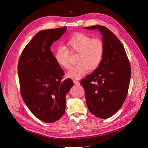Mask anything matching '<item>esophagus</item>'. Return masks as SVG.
Instances as JSON below:
<instances>
[{
	"label": "esophagus",
	"mask_w": 148,
	"mask_h": 148,
	"mask_svg": "<svg viewBox=\"0 0 148 148\" xmlns=\"http://www.w3.org/2000/svg\"><path fill=\"white\" fill-rule=\"evenodd\" d=\"M73 82L75 84V85H79V82L78 81H77V79H73Z\"/></svg>",
	"instance_id": "34e87169"
}]
</instances>
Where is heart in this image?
I'll list each match as a JSON object with an SVG mask.
<instances>
[{"label": "heart", "instance_id": "heart-1", "mask_svg": "<svg viewBox=\"0 0 148 148\" xmlns=\"http://www.w3.org/2000/svg\"><path fill=\"white\" fill-rule=\"evenodd\" d=\"M67 49L62 46L57 47L54 53L57 64L64 69L70 67V52L78 53L77 64L71 67L67 76L78 79L88 73L89 70L96 69L103 59L105 47L102 40L89 35L77 33L72 35L67 41Z\"/></svg>", "mask_w": 148, "mask_h": 148}]
</instances>
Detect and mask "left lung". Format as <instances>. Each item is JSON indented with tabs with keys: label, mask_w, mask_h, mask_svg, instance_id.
I'll return each mask as SVG.
<instances>
[{
	"label": "left lung",
	"mask_w": 148,
	"mask_h": 148,
	"mask_svg": "<svg viewBox=\"0 0 148 148\" xmlns=\"http://www.w3.org/2000/svg\"><path fill=\"white\" fill-rule=\"evenodd\" d=\"M85 29L99 30L105 50L100 65L82 79L81 84L90 112L107 119L121 108L127 96L131 75L130 63L121 42L107 27L97 25Z\"/></svg>",
	"instance_id": "obj_1"
}]
</instances>
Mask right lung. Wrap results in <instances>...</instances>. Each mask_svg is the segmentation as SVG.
I'll use <instances>...</instances> for the list:
<instances>
[{
  "mask_svg": "<svg viewBox=\"0 0 148 148\" xmlns=\"http://www.w3.org/2000/svg\"><path fill=\"white\" fill-rule=\"evenodd\" d=\"M66 30L65 26L38 32L23 49L18 62L23 100L36 117L47 123L64 115L66 95L74 85L70 78L62 80L64 71L50 49Z\"/></svg>",
  "mask_w": 148,
  "mask_h": 148,
  "instance_id": "right-lung-1",
  "label": "right lung"
}]
</instances>
